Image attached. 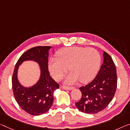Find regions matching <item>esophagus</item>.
I'll return each mask as SVG.
<instances>
[{"instance_id":"obj_1","label":"esophagus","mask_w":130,"mask_h":130,"mask_svg":"<svg viewBox=\"0 0 130 130\" xmlns=\"http://www.w3.org/2000/svg\"><path fill=\"white\" fill-rule=\"evenodd\" d=\"M61 87L62 89L67 90H71L75 88L74 87H69V86H62Z\"/></svg>"}]
</instances>
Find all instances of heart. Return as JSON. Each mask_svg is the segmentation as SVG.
Here are the masks:
<instances>
[{
  "instance_id": "heart-1",
  "label": "heart",
  "mask_w": 130,
  "mask_h": 130,
  "mask_svg": "<svg viewBox=\"0 0 130 130\" xmlns=\"http://www.w3.org/2000/svg\"><path fill=\"white\" fill-rule=\"evenodd\" d=\"M58 58H51L48 69L53 77L59 80L68 71L71 73L65 78L66 83L72 84L80 80L88 83L94 79L98 71L101 57L93 48L72 46L66 47L57 53Z\"/></svg>"
}]
</instances>
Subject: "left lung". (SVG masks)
I'll return each mask as SVG.
<instances>
[{
  "label": "left lung",
  "mask_w": 130,
  "mask_h": 130,
  "mask_svg": "<svg viewBox=\"0 0 130 130\" xmlns=\"http://www.w3.org/2000/svg\"><path fill=\"white\" fill-rule=\"evenodd\" d=\"M104 61L96 77L79 88L82 98L75 105L80 112L94 114L104 110L112 101L117 88L116 66L109 55L104 51Z\"/></svg>",
  "instance_id": "obj_1"
}]
</instances>
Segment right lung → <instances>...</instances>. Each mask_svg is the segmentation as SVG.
Here are the masks:
<instances>
[{"label":"right lung","instance_id":"right-lung-1","mask_svg":"<svg viewBox=\"0 0 130 130\" xmlns=\"http://www.w3.org/2000/svg\"><path fill=\"white\" fill-rule=\"evenodd\" d=\"M51 48V46H38L29 49L20 57L14 68L12 87L15 101L22 110L33 116L44 114L50 109L54 101V92L59 87L48 71V58ZM26 60L38 63L41 70L38 81L29 88L22 86L18 79L19 67Z\"/></svg>","mask_w":130,"mask_h":130}]
</instances>
